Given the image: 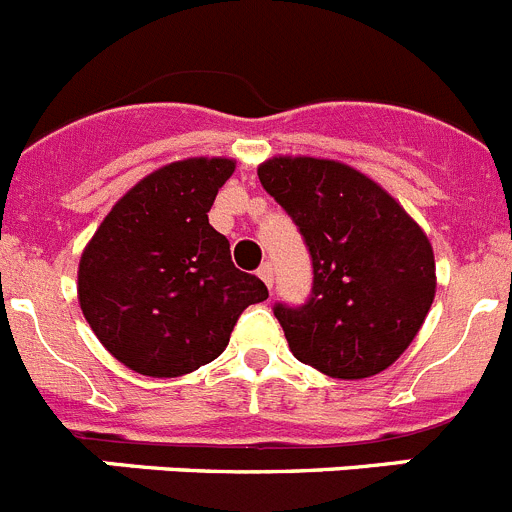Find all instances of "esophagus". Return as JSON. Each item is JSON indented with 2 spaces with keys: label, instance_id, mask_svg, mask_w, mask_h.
Returning a JSON list of instances; mask_svg holds the SVG:
<instances>
[{
  "label": "esophagus",
  "instance_id": "esophagus-1",
  "mask_svg": "<svg viewBox=\"0 0 512 512\" xmlns=\"http://www.w3.org/2000/svg\"><path fill=\"white\" fill-rule=\"evenodd\" d=\"M256 274H259V279L266 284V287H271V284H274V269H271L269 261H266V264H261Z\"/></svg>",
  "mask_w": 512,
  "mask_h": 512
}]
</instances>
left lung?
<instances>
[{"mask_svg":"<svg viewBox=\"0 0 512 512\" xmlns=\"http://www.w3.org/2000/svg\"><path fill=\"white\" fill-rule=\"evenodd\" d=\"M261 187L310 251L312 289L274 315L302 364L338 379L384 372L413 343L436 295L433 248L379 184L323 158H271Z\"/></svg>","mask_w":512,"mask_h":512,"instance_id":"obj_1","label":"left lung"}]
</instances>
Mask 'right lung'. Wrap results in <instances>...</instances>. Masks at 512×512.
<instances>
[{
	"label": "right lung",
	"instance_id": "right-lung-1",
	"mask_svg": "<svg viewBox=\"0 0 512 512\" xmlns=\"http://www.w3.org/2000/svg\"><path fill=\"white\" fill-rule=\"evenodd\" d=\"M230 158L153 171L104 217L79 264V305L102 346L146 377H179L223 354L230 330L269 289L235 269L207 220Z\"/></svg>",
	"mask_w": 512,
	"mask_h": 512
}]
</instances>
